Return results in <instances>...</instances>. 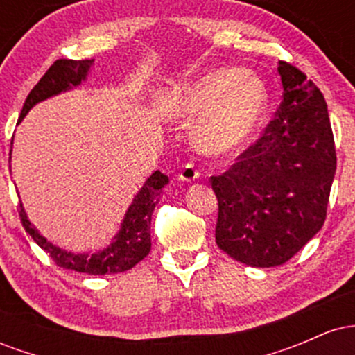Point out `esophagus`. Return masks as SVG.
Instances as JSON below:
<instances>
[{"label": "esophagus", "mask_w": 355, "mask_h": 355, "mask_svg": "<svg viewBox=\"0 0 355 355\" xmlns=\"http://www.w3.org/2000/svg\"><path fill=\"white\" fill-rule=\"evenodd\" d=\"M197 178H200V173H198V170L195 168V165L191 164H187L180 170V173H178V180L185 183H193Z\"/></svg>", "instance_id": "esophagus-1"}]
</instances>
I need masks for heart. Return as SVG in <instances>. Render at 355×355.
<instances>
[{
	"mask_svg": "<svg viewBox=\"0 0 355 355\" xmlns=\"http://www.w3.org/2000/svg\"><path fill=\"white\" fill-rule=\"evenodd\" d=\"M267 88L255 75L235 67L215 68L195 80L168 88L158 110L170 123L195 120L193 144L198 152L223 157L252 140L267 110Z\"/></svg>",
	"mask_w": 355,
	"mask_h": 355,
	"instance_id": "obj_1",
	"label": "heart"
}]
</instances>
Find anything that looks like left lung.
<instances>
[{
  "label": "left lung",
  "mask_w": 355,
  "mask_h": 355,
  "mask_svg": "<svg viewBox=\"0 0 355 355\" xmlns=\"http://www.w3.org/2000/svg\"><path fill=\"white\" fill-rule=\"evenodd\" d=\"M284 101L266 135L225 173L211 177L218 198L217 245L250 267L292 259L324 225L336 175V146L320 89L279 61Z\"/></svg>",
  "instance_id": "left-lung-1"
}]
</instances>
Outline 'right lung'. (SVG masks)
Masks as SVG:
<instances>
[{
	"instance_id": "1",
	"label": "right lung",
	"mask_w": 355,
	"mask_h": 355,
	"mask_svg": "<svg viewBox=\"0 0 355 355\" xmlns=\"http://www.w3.org/2000/svg\"><path fill=\"white\" fill-rule=\"evenodd\" d=\"M95 64V60H58L51 64L50 70L43 75L38 85L31 89L30 95L24 100L21 115H19L18 125L21 123L23 118L28 115L35 105L42 101L53 98V96L61 95V93L71 92L78 88L83 81H87L89 75V68ZM13 146V141H11ZM13 152V150H11ZM10 152V162H11ZM11 170V165H10ZM165 185H168V177L162 172H153L146 178L138 193L133 197L128 210L125 211L123 220L120 223V229L112 239L107 247L100 250L89 252H71L64 250L55 243L50 242L28 218L26 210L23 203L19 202V215H21L23 227L26 229L31 239L43 248L46 254L58 263L60 267L68 268V270L81 272L88 275H107V274H120L137 266L140 260L148 255L152 248V214L164 193Z\"/></svg>"
}]
</instances>
